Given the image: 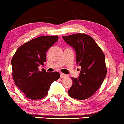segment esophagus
Instances as JSON below:
<instances>
[{"label": "esophagus", "instance_id": "1", "mask_svg": "<svg viewBox=\"0 0 124 124\" xmlns=\"http://www.w3.org/2000/svg\"><path fill=\"white\" fill-rule=\"evenodd\" d=\"M61 78H67L68 77V75H65V74H63V73H61Z\"/></svg>", "mask_w": 124, "mask_h": 124}]
</instances>
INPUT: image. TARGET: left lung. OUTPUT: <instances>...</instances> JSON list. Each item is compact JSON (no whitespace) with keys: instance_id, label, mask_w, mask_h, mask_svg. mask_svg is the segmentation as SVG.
Wrapping results in <instances>:
<instances>
[{"instance_id":"obj_1","label":"left lung","mask_w":124,"mask_h":124,"mask_svg":"<svg viewBox=\"0 0 124 124\" xmlns=\"http://www.w3.org/2000/svg\"><path fill=\"white\" fill-rule=\"evenodd\" d=\"M76 52V62L81 66L78 78L72 77L73 85L68 94L77 100L92 96L103 83L106 76L105 55L92 37L85 34H75L62 37Z\"/></svg>"}]
</instances>
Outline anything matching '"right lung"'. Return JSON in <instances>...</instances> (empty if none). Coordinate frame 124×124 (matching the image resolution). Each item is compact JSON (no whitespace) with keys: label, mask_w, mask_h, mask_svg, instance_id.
<instances>
[{"label":"right lung","mask_w":124,"mask_h":124,"mask_svg":"<svg viewBox=\"0 0 124 124\" xmlns=\"http://www.w3.org/2000/svg\"><path fill=\"white\" fill-rule=\"evenodd\" d=\"M58 39L57 35L34 38L20 46L13 56V78L28 99H42L48 94L51 83L60 78L57 72L38 70V67L44 66L46 61L47 51Z\"/></svg>","instance_id":"obj_1"}]
</instances>
